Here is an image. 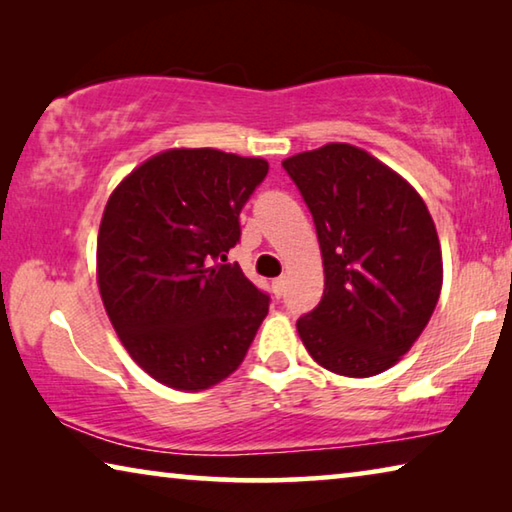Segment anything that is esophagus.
I'll list each match as a JSON object with an SVG mask.
<instances>
[{
	"label": "esophagus",
	"mask_w": 512,
	"mask_h": 512,
	"mask_svg": "<svg viewBox=\"0 0 512 512\" xmlns=\"http://www.w3.org/2000/svg\"><path fill=\"white\" fill-rule=\"evenodd\" d=\"M271 287H273L275 298H282L284 291H287V277H277V280H273Z\"/></svg>",
	"instance_id": "1"
}]
</instances>
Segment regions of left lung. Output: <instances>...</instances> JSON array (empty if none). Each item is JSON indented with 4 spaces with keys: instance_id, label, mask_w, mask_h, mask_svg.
Listing matches in <instances>:
<instances>
[{
    "instance_id": "1",
    "label": "left lung",
    "mask_w": 512,
    "mask_h": 512,
    "mask_svg": "<svg viewBox=\"0 0 512 512\" xmlns=\"http://www.w3.org/2000/svg\"><path fill=\"white\" fill-rule=\"evenodd\" d=\"M316 223L325 291L298 318L311 359L345 377H372L411 350L443 287L436 225L402 176L352 144H325L282 162Z\"/></svg>"
}]
</instances>
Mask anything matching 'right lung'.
<instances>
[{
  "label": "right lung",
  "instance_id": "obj_1",
  "mask_svg": "<svg viewBox=\"0 0 512 512\" xmlns=\"http://www.w3.org/2000/svg\"><path fill=\"white\" fill-rule=\"evenodd\" d=\"M262 158L171 149L121 180L103 212L97 280L128 354L160 384L203 391L244 361L271 298L228 262Z\"/></svg>",
  "mask_w": 512,
  "mask_h": 512
}]
</instances>
